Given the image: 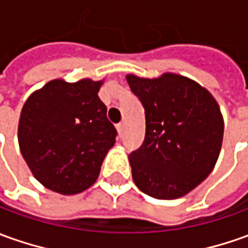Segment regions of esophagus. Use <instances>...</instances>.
<instances>
[{
	"label": "esophagus",
	"mask_w": 248,
	"mask_h": 248,
	"mask_svg": "<svg viewBox=\"0 0 248 248\" xmlns=\"http://www.w3.org/2000/svg\"><path fill=\"white\" fill-rule=\"evenodd\" d=\"M117 130H118V134L122 137V136L124 134V122H121V124H117Z\"/></svg>",
	"instance_id": "obj_1"
}]
</instances>
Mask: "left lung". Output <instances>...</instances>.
Masks as SVG:
<instances>
[{
    "instance_id": "1",
    "label": "left lung",
    "mask_w": 248,
    "mask_h": 248,
    "mask_svg": "<svg viewBox=\"0 0 248 248\" xmlns=\"http://www.w3.org/2000/svg\"><path fill=\"white\" fill-rule=\"evenodd\" d=\"M126 80L145 108L144 142L129 155L133 181L153 198H181L216 166L224 136L218 103L208 89L176 73L127 75Z\"/></svg>"
}]
</instances>
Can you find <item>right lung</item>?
Listing matches in <instances>:
<instances>
[{
    "mask_svg": "<svg viewBox=\"0 0 248 248\" xmlns=\"http://www.w3.org/2000/svg\"><path fill=\"white\" fill-rule=\"evenodd\" d=\"M103 80L48 81L25 100L18 146L36 181L51 191L78 194L97 179L117 130L97 96Z\"/></svg>",
    "mask_w": 248,
    "mask_h": 248,
    "instance_id": "add662e5",
    "label": "right lung"
}]
</instances>
